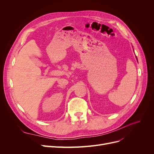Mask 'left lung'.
I'll list each match as a JSON object with an SVG mask.
<instances>
[{
    "instance_id": "8db88e82",
    "label": "left lung",
    "mask_w": 154,
    "mask_h": 154,
    "mask_svg": "<svg viewBox=\"0 0 154 154\" xmlns=\"http://www.w3.org/2000/svg\"><path fill=\"white\" fill-rule=\"evenodd\" d=\"M135 57H136V59H137V62H138V60H137V57L136 56H135Z\"/></svg>"
}]
</instances>
